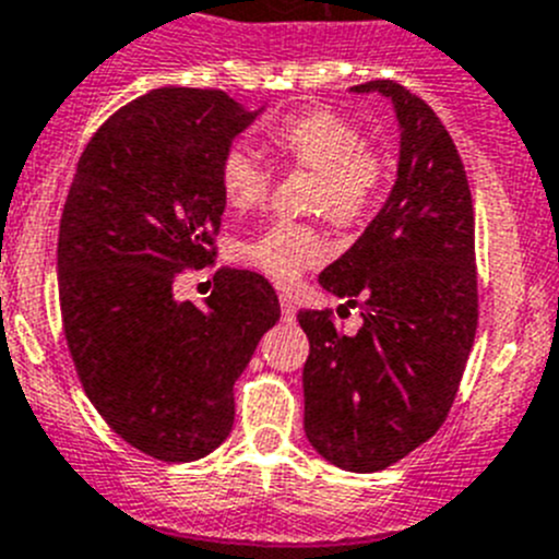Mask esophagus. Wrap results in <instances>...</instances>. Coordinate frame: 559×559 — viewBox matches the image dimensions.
Segmentation results:
<instances>
[{"instance_id": "obj_1", "label": "esophagus", "mask_w": 559, "mask_h": 559, "mask_svg": "<svg viewBox=\"0 0 559 559\" xmlns=\"http://www.w3.org/2000/svg\"><path fill=\"white\" fill-rule=\"evenodd\" d=\"M295 317H297V306L292 304L289 297L281 295V320H284V322H295Z\"/></svg>"}]
</instances>
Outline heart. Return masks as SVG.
<instances>
[{
    "label": "heart",
    "mask_w": 559,
    "mask_h": 559,
    "mask_svg": "<svg viewBox=\"0 0 559 559\" xmlns=\"http://www.w3.org/2000/svg\"><path fill=\"white\" fill-rule=\"evenodd\" d=\"M270 154L286 168L314 174L309 209L338 228H361L378 212L389 185V159L369 148L350 118L325 107L284 115L264 129ZM217 185L237 212L259 206L270 192V170L259 156L234 145L221 156ZM328 242L309 223L275 221L239 245V259L270 278L289 284L304 270L325 262Z\"/></svg>",
    "instance_id": "obj_1"
}]
</instances>
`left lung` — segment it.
Returning a JSON list of instances; mask_svg holds the SVG:
<instances>
[{"mask_svg": "<svg viewBox=\"0 0 559 559\" xmlns=\"http://www.w3.org/2000/svg\"><path fill=\"white\" fill-rule=\"evenodd\" d=\"M391 98L400 168L389 201L320 286L358 306L342 333L333 311H300L306 438L333 466L380 472L444 425L477 333L474 206L444 123L400 82L353 87Z\"/></svg>", "mask_w": 559, "mask_h": 559, "instance_id": "obj_1", "label": "left lung"}]
</instances>
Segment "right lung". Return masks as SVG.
Returning <instances> with one entry per match:
<instances>
[{"instance_id":"add662e5","label":"right lung","mask_w":559,"mask_h":559,"mask_svg":"<svg viewBox=\"0 0 559 559\" xmlns=\"http://www.w3.org/2000/svg\"><path fill=\"white\" fill-rule=\"evenodd\" d=\"M255 115L223 91L145 93L98 127L62 206L57 289L76 374L102 419L156 461L226 441L234 383L281 317L250 270H217L203 309L174 297L176 275L215 264L217 165Z\"/></svg>"}]
</instances>
